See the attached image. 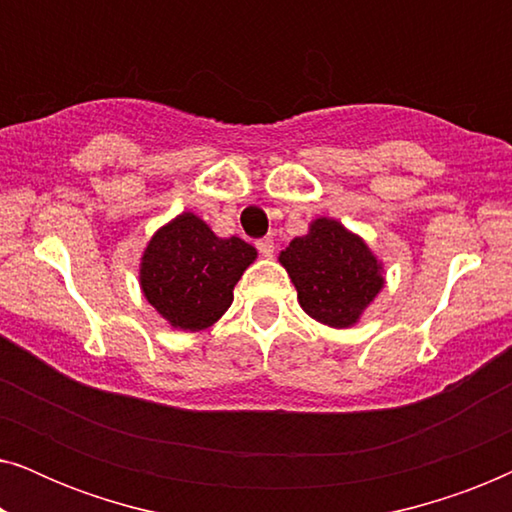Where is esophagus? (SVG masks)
Masks as SVG:
<instances>
[{
	"label": "esophagus",
	"instance_id": "obj_1",
	"mask_svg": "<svg viewBox=\"0 0 512 512\" xmlns=\"http://www.w3.org/2000/svg\"><path fill=\"white\" fill-rule=\"evenodd\" d=\"M256 249H258V254H261V256L270 258L272 254H275V240H270V237H263V240L256 242Z\"/></svg>",
	"mask_w": 512,
	"mask_h": 512
}]
</instances>
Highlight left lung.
Segmentation results:
<instances>
[{"instance_id":"8db88e82","label":"left lung","mask_w":512,"mask_h":512,"mask_svg":"<svg viewBox=\"0 0 512 512\" xmlns=\"http://www.w3.org/2000/svg\"><path fill=\"white\" fill-rule=\"evenodd\" d=\"M298 291V303L312 319L349 328L382 291V263L359 235L335 219H314L310 233L293 237L279 254Z\"/></svg>"}]
</instances>
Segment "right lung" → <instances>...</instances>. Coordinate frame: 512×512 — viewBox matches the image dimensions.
<instances>
[{"instance_id": "right-lung-1", "label": "right lung", "mask_w": 512, "mask_h": 512, "mask_svg": "<svg viewBox=\"0 0 512 512\" xmlns=\"http://www.w3.org/2000/svg\"><path fill=\"white\" fill-rule=\"evenodd\" d=\"M254 261L251 244L240 237H216L200 216L184 212L146 244L139 284L167 324L205 331L233 303L235 284Z\"/></svg>"}]
</instances>
